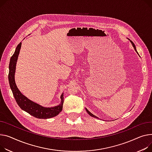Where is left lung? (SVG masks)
<instances>
[{
    "instance_id": "8db88e82",
    "label": "left lung",
    "mask_w": 152,
    "mask_h": 152,
    "mask_svg": "<svg viewBox=\"0 0 152 152\" xmlns=\"http://www.w3.org/2000/svg\"><path fill=\"white\" fill-rule=\"evenodd\" d=\"M131 43H132V45H133V46L134 47V49H135V50H136V51L137 52V50H136V46H135V45H134V43L132 42V41H131ZM138 54V53H137ZM86 111H87V113L90 115V116H92V117H95V118H98L97 117H96L95 115H94V114H92V113H91L90 112H89V111L86 109Z\"/></svg>"
}]
</instances>
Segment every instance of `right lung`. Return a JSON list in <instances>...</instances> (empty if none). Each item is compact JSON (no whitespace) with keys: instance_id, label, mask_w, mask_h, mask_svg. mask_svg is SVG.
<instances>
[{"instance_id":"1","label":"right lung","mask_w":152,"mask_h":152,"mask_svg":"<svg viewBox=\"0 0 152 152\" xmlns=\"http://www.w3.org/2000/svg\"><path fill=\"white\" fill-rule=\"evenodd\" d=\"M21 46V42L16 47L13 55L11 57L9 64L8 80L10 88L18 106L21 109L27 113L38 118H50L57 115L61 112L64 104V94L61 95V103L53 107H45L40 106L32 101L30 100L18 90L15 81V72L18 57Z\"/></svg>"}]
</instances>
